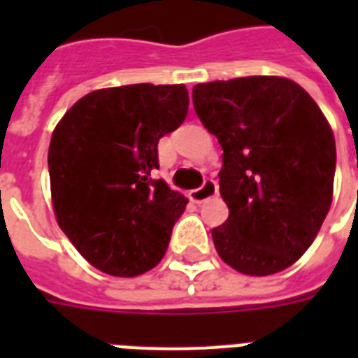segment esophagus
Listing matches in <instances>:
<instances>
[{
	"label": "esophagus",
	"instance_id": "1",
	"mask_svg": "<svg viewBox=\"0 0 358 358\" xmlns=\"http://www.w3.org/2000/svg\"><path fill=\"white\" fill-rule=\"evenodd\" d=\"M217 195V184H215V180L206 178L204 180V184L199 187V189L191 191V201L196 202V204H201V202L208 201V199H212V196Z\"/></svg>",
	"mask_w": 358,
	"mask_h": 358
}]
</instances>
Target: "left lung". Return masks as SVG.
<instances>
[{"instance_id":"obj_1","label":"left lung","mask_w":358,"mask_h":358,"mask_svg":"<svg viewBox=\"0 0 358 358\" xmlns=\"http://www.w3.org/2000/svg\"><path fill=\"white\" fill-rule=\"evenodd\" d=\"M193 106L223 148L229 219L212 230L236 271L266 277L305 255L333 201L336 145L310 94L277 76L193 87Z\"/></svg>"}]
</instances>
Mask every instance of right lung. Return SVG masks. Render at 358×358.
Wrapping results in <instances>:
<instances>
[{"label":"right lung","mask_w":358,"mask_h":358,"mask_svg":"<svg viewBox=\"0 0 358 358\" xmlns=\"http://www.w3.org/2000/svg\"><path fill=\"white\" fill-rule=\"evenodd\" d=\"M184 85L89 92L53 129L48 169L55 217L91 266L137 277L159 264L187 199L163 180L157 143L185 120Z\"/></svg>","instance_id":"obj_1"}]
</instances>
